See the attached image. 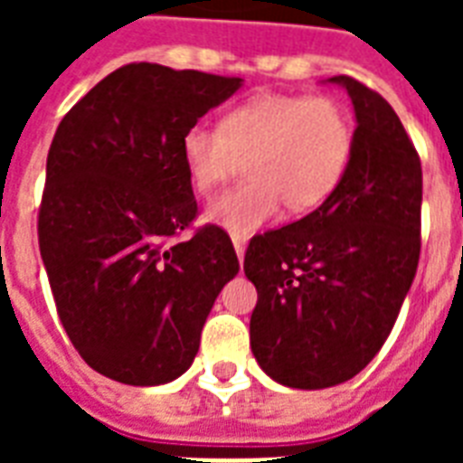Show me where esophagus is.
I'll use <instances>...</instances> for the list:
<instances>
[{"label": "esophagus", "mask_w": 463, "mask_h": 463, "mask_svg": "<svg viewBox=\"0 0 463 463\" xmlns=\"http://www.w3.org/2000/svg\"><path fill=\"white\" fill-rule=\"evenodd\" d=\"M232 247H235V252H238V260L242 261V257H245V247H247L245 238H242V235H232Z\"/></svg>", "instance_id": "1"}]
</instances>
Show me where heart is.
<instances>
[{
    "label": "heart",
    "instance_id": "1",
    "mask_svg": "<svg viewBox=\"0 0 463 463\" xmlns=\"http://www.w3.org/2000/svg\"><path fill=\"white\" fill-rule=\"evenodd\" d=\"M182 163L196 192L223 184L247 158V177L209 203L206 218L250 235L286 203L293 213L326 202L353 154V119L329 96L267 93L232 108L221 127H187Z\"/></svg>",
    "mask_w": 463,
    "mask_h": 463
}]
</instances>
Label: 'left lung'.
I'll return each mask as SVG.
<instances>
[{"mask_svg":"<svg viewBox=\"0 0 463 463\" xmlns=\"http://www.w3.org/2000/svg\"><path fill=\"white\" fill-rule=\"evenodd\" d=\"M355 108L351 163L326 202L254 235L250 345L261 370L296 389L358 374L392 334L420 260L423 170L394 108L353 76H334Z\"/></svg>","mask_w":463,"mask_h":463,"instance_id":"1","label":"left lung"}]
</instances>
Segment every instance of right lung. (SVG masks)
<instances>
[{
    "instance_id": "1",
    "label": "right lung",
    "mask_w": 463,
    "mask_h": 463,
    "mask_svg": "<svg viewBox=\"0 0 463 463\" xmlns=\"http://www.w3.org/2000/svg\"><path fill=\"white\" fill-rule=\"evenodd\" d=\"M240 83L132 61L96 83L54 132L40 257L69 341L110 380L154 387L180 377L213 300L238 274L228 232L192 228L199 209L180 141Z\"/></svg>"
}]
</instances>
